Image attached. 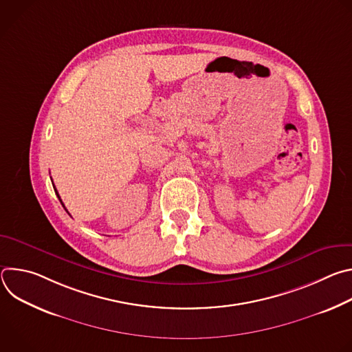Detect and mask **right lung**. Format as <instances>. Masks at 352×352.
I'll return each mask as SVG.
<instances>
[{
    "instance_id": "add662e5",
    "label": "right lung",
    "mask_w": 352,
    "mask_h": 352,
    "mask_svg": "<svg viewBox=\"0 0 352 352\" xmlns=\"http://www.w3.org/2000/svg\"><path fill=\"white\" fill-rule=\"evenodd\" d=\"M56 193H57V196H58V199H60V200H61V197H60V195H58V192H57V189H56ZM61 204H63V202H61Z\"/></svg>"
}]
</instances>
